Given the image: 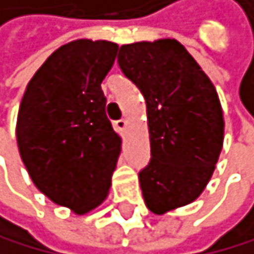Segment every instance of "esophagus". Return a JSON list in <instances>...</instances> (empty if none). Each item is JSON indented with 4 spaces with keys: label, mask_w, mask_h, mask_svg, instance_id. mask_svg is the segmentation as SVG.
<instances>
[{
    "label": "esophagus",
    "mask_w": 254,
    "mask_h": 254,
    "mask_svg": "<svg viewBox=\"0 0 254 254\" xmlns=\"http://www.w3.org/2000/svg\"><path fill=\"white\" fill-rule=\"evenodd\" d=\"M127 119H121V121H116V124H115V127L118 128V132H121V133H126V130H127Z\"/></svg>",
    "instance_id": "1"
}]
</instances>
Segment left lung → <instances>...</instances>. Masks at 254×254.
I'll return each mask as SVG.
<instances>
[{"instance_id": "left-lung-1", "label": "left lung", "mask_w": 254, "mask_h": 254, "mask_svg": "<svg viewBox=\"0 0 254 254\" xmlns=\"http://www.w3.org/2000/svg\"><path fill=\"white\" fill-rule=\"evenodd\" d=\"M118 63L146 100L151 162L138 178L147 209L163 215L209 184L223 147V110L210 78L176 39L122 45Z\"/></svg>"}]
</instances>
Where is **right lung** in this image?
<instances>
[{
  "label": "right lung",
  "mask_w": 254,
  "mask_h": 254,
  "mask_svg": "<svg viewBox=\"0 0 254 254\" xmlns=\"http://www.w3.org/2000/svg\"><path fill=\"white\" fill-rule=\"evenodd\" d=\"M118 48L89 39L60 47L29 80L20 103L15 135L31 181L76 215L105 201L121 154L100 88Z\"/></svg>",
  "instance_id": "obj_1"
}]
</instances>
